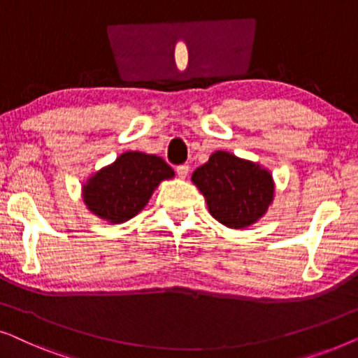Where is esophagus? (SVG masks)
I'll use <instances>...</instances> for the list:
<instances>
[{"label":"esophagus","instance_id":"1","mask_svg":"<svg viewBox=\"0 0 358 358\" xmlns=\"http://www.w3.org/2000/svg\"><path fill=\"white\" fill-rule=\"evenodd\" d=\"M176 173L179 174V178H187V174H189V166L187 164H180V166H178V168H176Z\"/></svg>","mask_w":358,"mask_h":358}]
</instances>
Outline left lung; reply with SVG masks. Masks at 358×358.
<instances>
[{
	"mask_svg": "<svg viewBox=\"0 0 358 358\" xmlns=\"http://www.w3.org/2000/svg\"><path fill=\"white\" fill-rule=\"evenodd\" d=\"M192 182L203 194L212 217L228 228L256 223L273 200L271 173L227 151H217L195 169Z\"/></svg>",
	"mask_w": 358,
	"mask_h": 358,
	"instance_id": "8db88e82",
	"label": "left lung"
}]
</instances>
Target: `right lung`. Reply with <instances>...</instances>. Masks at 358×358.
Returning <instances> with one entry per match:
<instances>
[{
	"label": "right lung",
	"mask_w": 358,
	"mask_h": 358,
	"mask_svg": "<svg viewBox=\"0 0 358 358\" xmlns=\"http://www.w3.org/2000/svg\"><path fill=\"white\" fill-rule=\"evenodd\" d=\"M173 176V168L159 156L127 151L87 180L83 199L99 218L124 223L143 210L161 180Z\"/></svg>",
	"instance_id": "1"
}]
</instances>
